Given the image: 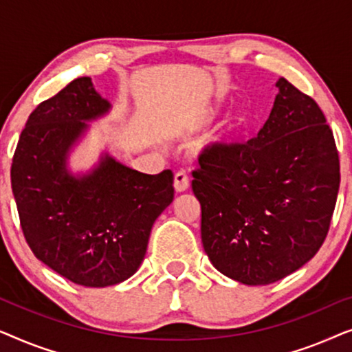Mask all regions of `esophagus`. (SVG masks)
<instances>
[{
	"instance_id": "obj_1",
	"label": "esophagus",
	"mask_w": 352,
	"mask_h": 352,
	"mask_svg": "<svg viewBox=\"0 0 352 352\" xmlns=\"http://www.w3.org/2000/svg\"><path fill=\"white\" fill-rule=\"evenodd\" d=\"M190 186V179L187 176L186 171H177L175 175V189L176 192H184L189 189Z\"/></svg>"
}]
</instances>
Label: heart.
<instances>
[{"label": "heart", "instance_id": "1", "mask_svg": "<svg viewBox=\"0 0 352 352\" xmlns=\"http://www.w3.org/2000/svg\"><path fill=\"white\" fill-rule=\"evenodd\" d=\"M243 124H245V117H237V118H235L234 123H230L229 126L226 128L223 133H221L219 139H223V141H230V139H232L235 134L239 133V129L242 128Z\"/></svg>", "mask_w": 352, "mask_h": 352}]
</instances>
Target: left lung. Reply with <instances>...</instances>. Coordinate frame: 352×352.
<instances>
[{
    "mask_svg": "<svg viewBox=\"0 0 352 352\" xmlns=\"http://www.w3.org/2000/svg\"><path fill=\"white\" fill-rule=\"evenodd\" d=\"M277 88L256 138L211 147L192 173L205 253L247 285L280 280L319 252L340 189L338 148L324 112L285 78Z\"/></svg>",
    "mask_w": 352,
    "mask_h": 352,
    "instance_id": "1",
    "label": "left lung"
}]
</instances>
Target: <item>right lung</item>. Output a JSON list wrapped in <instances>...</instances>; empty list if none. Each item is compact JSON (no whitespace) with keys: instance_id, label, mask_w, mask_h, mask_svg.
I'll return each mask as SVG.
<instances>
[{"instance_id":"1","label":"right lung","mask_w":352,"mask_h":352,"mask_svg":"<svg viewBox=\"0 0 352 352\" xmlns=\"http://www.w3.org/2000/svg\"><path fill=\"white\" fill-rule=\"evenodd\" d=\"M81 76L28 117L11 165L21 228L33 254L83 287L126 280L146 256L155 219L175 199L171 170L144 175L105 157L88 176L65 170L85 120L109 110Z\"/></svg>"}]
</instances>
